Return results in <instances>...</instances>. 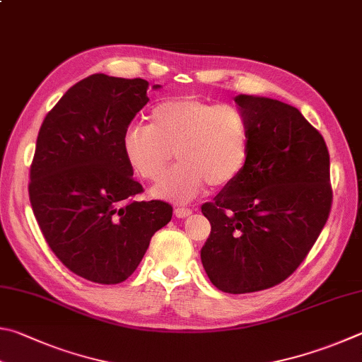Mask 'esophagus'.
<instances>
[{
	"instance_id": "esophagus-1",
	"label": "esophagus",
	"mask_w": 362,
	"mask_h": 362,
	"mask_svg": "<svg viewBox=\"0 0 362 362\" xmlns=\"http://www.w3.org/2000/svg\"><path fill=\"white\" fill-rule=\"evenodd\" d=\"M175 216L180 218V219H186L189 216H192V210L180 206V208H176V210H175Z\"/></svg>"
}]
</instances>
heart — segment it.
I'll list each match as a JSON object with an SVG mask.
<instances>
[{"instance_id":"1","label":"heart","mask_w":362,"mask_h":362,"mask_svg":"<svg viewBox=\"0 0 362 362\" xmlns=\"http://www.w3.org/2000/svg\"><path fill=\"white\" fill-rule=\"evenodd\" d=\"M250 139L248 119L237 106L180 97L152 107L149 125H130L122 154L136 176L158 181L175 152L180 163L151 194L186 204L206 186L223 189L237 180L248 160Z\"/></svg>"}]
</instances>
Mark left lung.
Returning a JSON list of instances; mask_svg holds the SVG:
<instances>
[{"label": "left lung", "mask_w": 362, "mask_h": 362, "mask_svg": "<svg viewBox=\"0 0 362 362\" xmlns=\"http://www.w3.org/2000/svg\"><path fill=\"white\" fill-rule=\"evenodd\" d=\"M250 124L248 160L232 185L202 205L211 233L200 257L229 294L274 288L303 262L331 213L325 138L297 107L238 95Z\"/></svg>", "instance_id": "8db88e82"}]
</instances>
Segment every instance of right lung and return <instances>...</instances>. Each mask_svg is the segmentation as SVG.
<instances>
[{
    "label": "right lung",
    "mask_w": 362,
    "mask_h": 362,
    "mask_svg": "<svg viewBox=\"0 0 362 362\" xmlns=\"http://www.w3.org/2000/svg\"><path fill=\"white\" fill-rule=\"evenodd\" d=\"M148 88L139 78L88 76L68 88L37 133L31 208L54 255L88 281H125L173 214L167 202L133 200L143 186L122 154Z\"/></svg>",
    "instance_id": "add662e5"
}]
</instances>
